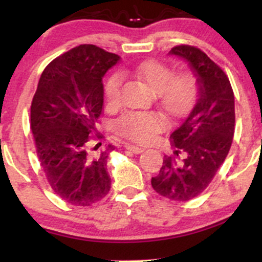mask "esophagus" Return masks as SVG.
I'll return each mask as SVG.
<instances>
[{
	"label": "esophagus",
	"instance_id": "34e87169",
	"mask_svg": "<svg viewBox=\"0 0 262 262\" xmlns=\"http://www.w3.org/2000/svg\"><path fill=\"white\" fill-rule=\"evenodd\" d=\"M125 149L127 150H130V151H133L134 154H140V152L144 151V148H141V146H135V145H132V144H125Z\"/></svg>",
	"mask_w": 262,
	"mask_h": 262
}]
</instances>
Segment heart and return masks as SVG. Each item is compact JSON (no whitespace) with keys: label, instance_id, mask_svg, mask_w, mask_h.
<instances>
[{"label":"heart","instance_id":"b5f03b06","mask_svg":"<svg viewBox=\"0 0 262 262\" xmlns=\"http://www.w3.org/2000/svg\"><path fill=\"white\" fill-rule=\"evenodd\" d=\"M128 73L143 81L156 95L159 106L172 119H182L191 114L200 98L201 85L193 71L173 70L165 62L149 60L129 69ZM122 77L113 74L104 83V98L108 106L114 107L119 102ZM166 122L161 116L151 112H128L117 121L119 134L138 143H148L161 133Z\"/></svg>","mask_w":262,"mask_h":262}]
</instances>
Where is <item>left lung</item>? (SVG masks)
Listing matches in <instances>:
<instances>
[{"label": "left lung", "instance_id": "8db88e82", "mask_svg": "<svg viewBox=\"0 0 262 262\" xmlns=\"http://www.w3.org/2000/svg\"><path fill=\"white\" fill-rule=\"evenodd\" d=\"M170 54L187 60L200 80L196 107L179 129L171 134L173 155L164 156L152 188L162 197L185 202L200 196L223 164L235 127L234 92L219 65L192 45H176Z\"/></svg>", "mask_w": 262, "mask_h": 262}]
</instances>
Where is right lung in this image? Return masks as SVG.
Segmentation results:
<instances>
[{"label":"right lung","instance_id":"add662e5","mask_svg":"<svg viewBox=\"0 0 262 262\" xmlns=\"http://www.w3.org/2000/svg\"><path fill=\"white\" fill-rule=\"evenodd\" d=\"M119 59L93 44L73 48L44 69L33 97L31 128L39 162L56 196L73 206H91L111 189L107 159L116 146L98 150L91 141L102 138L96 133L102 79Z\"/></svg>","mask_w":262,"mask_h":262}]
</instances>
